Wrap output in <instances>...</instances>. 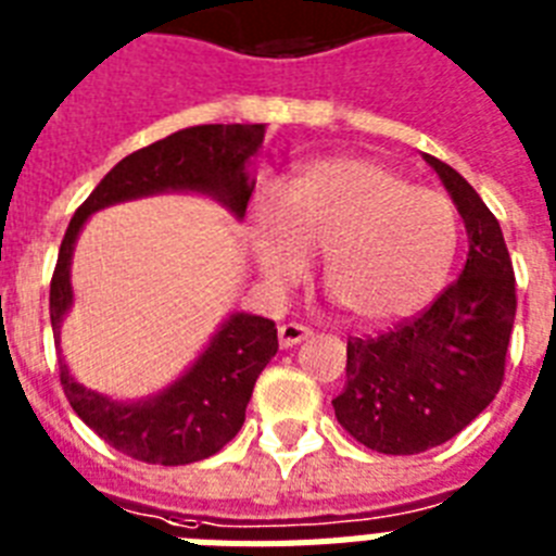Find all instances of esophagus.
Masks as SVG:
<instances>
[{
	"label": "esophagus",
	"instance_id": "esophagus-1",
	"mask_svg": "<svg viewBox=\"0 0 556 556\" xmlns=\"http://www.w3.org/2000/svg\"><path fill=\"white\" fill-rule=\"evenodd\" d=\"M312 334L309 327H304V324H281L278 327V341H281L283 350H289V346H295V343L306 341Z\"/></svg>",
	"mask_w": 556,
	"mask_h": 556
}]
</instances>
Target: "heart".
Returning a JSON list of instances; mask_svg holds the SVG:
<instances>
[{
    "instance_id": "b5f03b06",
    "label": "heart",
    "mask_w": 556,
    "mask_h": 556,
    "mask_svg": "<svg viewBox=\"0 0 556 556\" xmlns=\"http://www.w3.org/2000/svg\"><path fill=\"white\" fill-rule=\"evenodd\" d=\"M454 250L452 201L371 159L312 164L255 213V258L269 281H295L309 255H324L327 295L364 324L424 306L446 281Z\"/></svg>"
}]
</instances>
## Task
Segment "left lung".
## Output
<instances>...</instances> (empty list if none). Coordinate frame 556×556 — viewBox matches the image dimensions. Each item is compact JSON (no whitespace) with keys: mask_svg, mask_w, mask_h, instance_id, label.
I'll list each match as a JSON object with an SVG mask.
<instances>
[{"mask_svg":"<svg viewBox=\"0 0 556 556\" xmlns=\"http://www.w3.org/2000/svg\"><path fill=\"white\" fill-rule=\"evenodd\" d=\"M469 232L460 278L432 304L375 338L346 341V387L332 401L338 424L380 454H417L463 432L494 401L506 375L517 312L503 229L466 178L434 155Z\"/></svg>","mask_w":556,"mask_h":556,"instance_id":"left-lung-1","label":"left lung"}]
</instances>
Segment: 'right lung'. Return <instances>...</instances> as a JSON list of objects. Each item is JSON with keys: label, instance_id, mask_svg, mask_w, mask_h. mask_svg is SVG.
I'll return each mask as SVG.
<instances>
[{"label": "right lung", "instance_id": "1", "mask_svg": "<svg viewBox=\"0 0 556 556\" xmlns=\"http://www.w3.org/2000/svg\"><path fill=\"white\" fill-rule=\"evenodd\" d=\"M264 124H201L187 127L136 153L110 169L67 224L50 278V324L59 341V324L73 301L71 255L87 215L116 201L164 190H195L215 195L244 218L252 187L247 159L258 153ZM278 352V329L269 318L238 312L215 334L204 355L167 392L141 403H113L79 387L67 366H59L64 397L73 412L104 443L132 460L185 466L222 452L244 426L252 387Z\"/></svg>", "mask_w": 556, "mask_h": 556}]
</instances>
